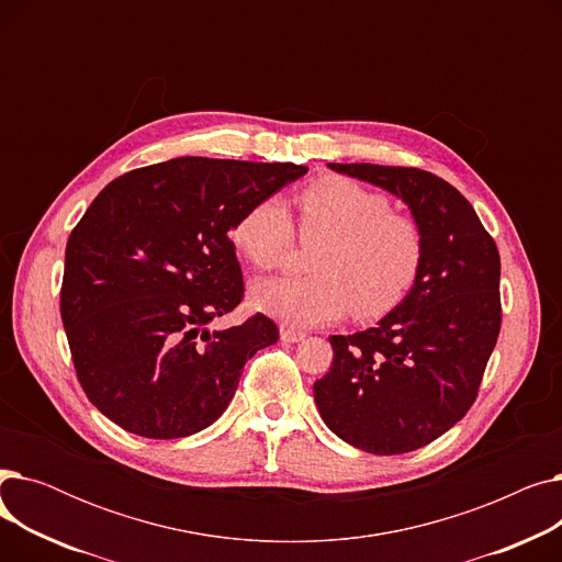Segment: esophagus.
Here are the masks:
<instances>
[{"label":"esophagus","instance_id":"1","mask_svg":"<svg viewBox=\"0 0 562 562\" xmlns=\"http://www.w3.org/2000/svg\"><path fill=\"white\" fill-rule=\"evenodd\" d=\"M280 337H282V341H286V344H296V341L305 339V333L293 330V328H289V326H282V328H280Z\"/></svg>","mask_w":562,"mask_h":562}]
</instances>
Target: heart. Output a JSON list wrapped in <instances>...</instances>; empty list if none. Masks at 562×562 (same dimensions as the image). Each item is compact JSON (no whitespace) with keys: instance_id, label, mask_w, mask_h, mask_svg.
Masks as SVG:
<instances>
[{"instance_id":"b5f03b06","label":"heart","mask_w":562,"mask_h":562,"mask_svg":"<svg viewBox=\"0 0 562 562\" xmlns=\"http://www.w3.org/2000/svg\"><path fill=\"white\" fill-rule=\"evenodd\" d=\"M299 232L321 241L307 276H282L252 286L259 310L293 328L330 323L352 310L358 318L392 312L415 286L424 261V232L392 212V200L344 177L318 180L301 195ZM232 239L257 269H278L296 244L289 206L271 195L236 218Z\"/></svg>"}]
</instances>
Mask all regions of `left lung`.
Here are the masks:
<instances>
[{
  "mask_svg": "<svg viewBox=\"0 0 562 562\" xmlns=\"http://www.w3.org/2000/svg\"><path fill=\"white\" fill-rule=\"evenodd\" d=\"M328 166L398 195L424 232V261L415 286L375 328L330 337L335 360L314 382V401L356 449L417 451L479 396L501 330L498 250L469 200L428 170Z\"/></svg>",
  "mask_w": 562,
  "mask_h": 562,
  "instance_id": "obj_1",
  "label": "left lung"
}]
</instances>
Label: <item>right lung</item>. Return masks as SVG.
I'll return each mask as SVG.
<instances>
[{"instance_id": "right-lung-1", "label": "right lung", "mask_w": 562, "mask_h": 562, "mask_svg": "<svg viewBox=\"0 0 562 562\" xmlns=\"http://www.w3.org/2000/svg\"><path fill=\"white\" fill-rule=\"evenodd\" d=\"M307 166L177 157L109 182L66 246L61 321L79 385L106 419L177 439L212 426L244 364L278 341L263 314L206 330L244 299L229 229Z\"/></svg>"}]
</instances>
